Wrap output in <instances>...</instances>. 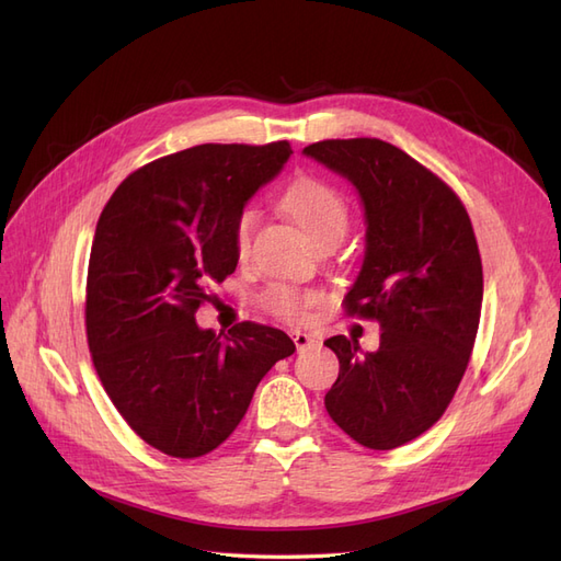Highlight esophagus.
Returning <instances> with one entry per match:
<instances>
[{
	"instance_id": "obj_1",
	"label": "esophagus",
	"mask_w": 561,
	"mask_h": 561,
	"mask_svg": "<svg viewBox=\"0 0 561 561\" xmlns=\"http://www.w3.org/2000/svg\"><path fill=\"white\" fill-rule=\"evenodd\" d=\"M293 342H295L297 351H307L311 346H318V339L313 334H309V332H301V330L293 332Z\"/></svg>"
}]
</instances>
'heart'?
<instances>
[{
    "label": "heart",
    "instance_id": "obj_1",
    "mask_svg": "<svg viewBox=\"0 0 561 561\" xmlns=\"http://www.w3.org/2000/svg\"><path fill=\"white\" fill-rule=\"evenodd\" d=\"M280 206L313 243L342 239L348 225V208L342 194H339L334 186L313 178H299L287 186L280 198ZM254 219H257L254 210L245 208L233 222L231 239L236 257L239 260H245L250 252ZM260 304L264 311L280 320H301L316 304V295L307 290H297V287L285 283H271L266 290H262Z\"/></svg>",
    "mask_w": 561,
    "mask_h": 561
}]
</instances>
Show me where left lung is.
<instances>
[{"mask_svg": "<svg viewBox=\"0 0 561 561\" xmlns=\"http://www.w3.org/2000/svg\"><path fill=\"white\" fill-rule=\"evenodd\" d=\"M304 154L358 190L367 243L344 309L377 320L381 344L330 336L339 377L325 396L332 421L367 449L412 443L445 414L461 383L482 311V260L451 186L396 145L322 140Z\"/></svg>", "mask_w": 561, "mask_h": 561, "instance_id": "1", "label": "left lung"}]
</instances>
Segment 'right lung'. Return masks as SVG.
<instances>
[{
    "mask_svg": "<svg viewBox=\"0 0 561 561\" xmlns=\"http://www.w3.org/2000/svg\"><path fill=\"white\" fill-rule=\"evenodd\" d=\"M293 147L198 145L130 173L103 208L87 278V336L110 400L147 445L210 454L236 431L254 388L295 353L283 330L239 322L222 339L196 325L208 285L236 271L233 222Z\"/></svg>",
    "mask_w": 561,
    "mask_h": 561,
    "instance_id": "1",
    "label": "right lung"
}]
</instances>
